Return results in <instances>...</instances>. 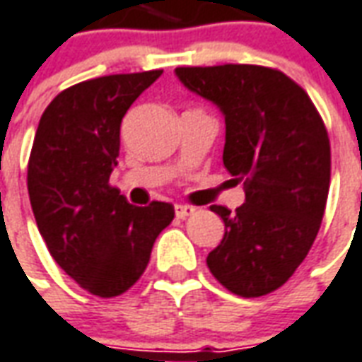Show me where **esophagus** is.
I'll use <instances>...</instances> for the list:
<instances>
[{
  "mask_svg": "<svg viewBox=\"0 0 362 362\" xmlns=\"http://www.w3.org/2000/svg\"><path fill=\"white\" fill-rule=\"evenodd\" d=\"M196 211V207H192V206H176V217L178 219H186V217H189L192 214Z\"/></svg>",
  "mask_w": 362,
  "mask_h": 362,
  "instance_id": "esophagus-1",
  "label": "esophagus"
}]
</instances>
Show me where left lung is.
<instances>
[{
    "label": "left lung",
    "mask_w": 362,
    "mask_h": 362,
    "mask_svg": "<svg viewBox=\"0 0 362 362\" xmlns=\"http://www.w3.org/2000/svg\"><path fill=\"white\" fill-rule=\"evenodd\" d=\"M176 76L221 110L223 164L245 188L235 211L211 206L225 235L207 269L233 294H270L302 264L322 225L331 178L322 115L304 88L274 68L182 66Z\"/></svg>",
    "instance_id": "1"
}]
</instances>
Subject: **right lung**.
Segmentation results:
<instances>
[{
	"mask_svg": "<svg viewBox=\"0 0 362 362\" xmlns=\"http://www.w3.org/2000/svg\"><path fill=\"white\" fill-rule=\"evenodd\" d=\"M163 70L111 74L70 86L49 103L33 141L27 188L57 264L90 294L113 298L145 272L174 206L129 204L110 176L131 103Z\"/></svg>",
	"mask_w": 362,
	"mask_h": 362,
	"instance_id": "add662e5",
	"label": "right lung"
}]
</instances>
